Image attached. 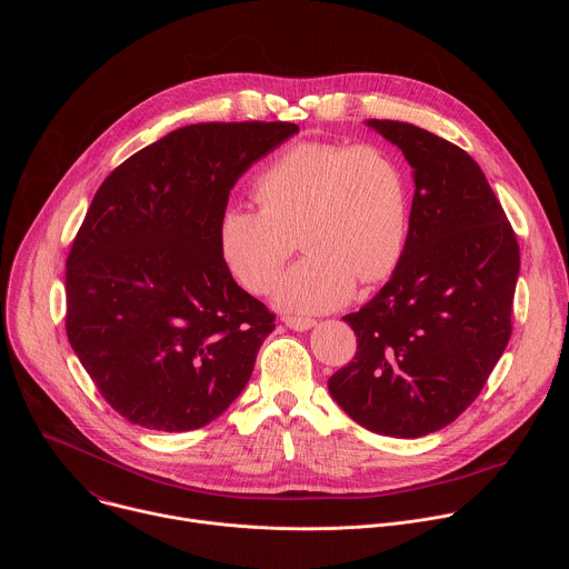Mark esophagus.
Returning <instances> with one entry per match:
<instances>
[{"label":"esophagus","instance_id":"esophagus-1","mask_svg":"<svg viewBox=\"0 0 569 569\" xmlns=\"http://www.w3.org/2000/svg\"><path fill=\"white\" fill-rule=\"evenodd\" d=\"M283 323L288 329H292V331H299V333H303V331H308V329H312L315 327V319H310V317H283Z\"/></svg>","mask_w":569,"mask_h":569}]
</instances>
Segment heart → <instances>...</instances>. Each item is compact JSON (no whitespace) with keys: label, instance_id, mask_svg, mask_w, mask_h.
<instances>
[{"label":"heart","instance_id":"heart-1","mask_svg":"<svg viewBox=\"0 0 569 569\" xmlns=\"http://www.w3.org/2000/svg\"><path fill=\"white\" fill-rule=\"evenodd\" d=\"M261 209L229 204L218 218V250L240 286L263 295L292 252L306 257L274 290L286 312L345 306L358 279L376 283L398 266L410 222V193L398 157L378 143H297L259 173Z\"/></svg>","mask_w":569,"mask_h":569}]
</instances>
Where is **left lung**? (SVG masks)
Masks as SVG:
<instances>
[{
	"mask_svg": "<svg viewBox=\"0 0 569 569\" xmlns=\"http://www.w3.org/2000/svg\"><path fill=\"white\" fill-rule=\"evenodd\" d=\"M412 167L415 200L391 279L345 321L356 358L329 391L362 428L417 439L452 423L511 338L520 272L516 233L477 161L402 121H365Z\"/></svg>",
	"mask_w": 569,
	"mask_h": 569,
	"instance_id": "8db88e82",
	"label": "left lung"
}]
</instances>
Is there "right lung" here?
Instances as JSON below:
<instances>
[{
    "mask_svg": "<svg viewBox=\"0 0 569 569\" xmlns=\"http://www.w3.org/2000/svg\"><path fill=\"white\" fill-rule=\"evenodd\" d=\"M299 126L193 123L99 187L67 257V338L134 426L198 430L246 389L274 315L218 250V218L254 161Z\"/></svg>",
    "mask_w": 569,
    "mask_h": 569,
    "instance_id": "add662e5",
    "label": "right lung"
}]
</instances>
